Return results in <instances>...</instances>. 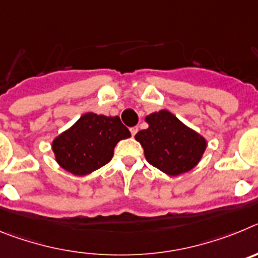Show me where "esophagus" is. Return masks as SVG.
I'll return each mask as SVG.
<instances>
[{
    "label": "esophagus",
    "instance_id": "esophagus-1",
    "mask_svg": "<svg viewBox=\"0 0 258 258\" xmlns=\"http://www.w3.org/2000/svg\"><path fill=\"white\" fill-rule=\"evenodd\" d=\"M137 132H138V126H133V127H131V133H132V136H136L137 134Z\"/></svg>",
    "mask_w": 258,
    "mask_h": 258
}]
</instances>
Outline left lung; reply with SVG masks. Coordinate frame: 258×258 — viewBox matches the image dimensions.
I'll list each match as a JSON object with an SVG mask.
<instances>
[{
  "instance_id": "obj_1",
  "label": "left lung",
  "mask_w": 258,
  "mask_h": 258,
  "mask_svg": "<svg viewBox=\"0 0 258 258\" xmlns=\"http://www.w3.org/2000/svg\"><path fill=\"white\" fill-rule=\"evenodd\" d=\"M147 129L138 132L136 140L145 151L146 160L168 175L190 172L202 160L207 140L188 127L168 109L146 116Z\"/></svg>"
}]
</instances>
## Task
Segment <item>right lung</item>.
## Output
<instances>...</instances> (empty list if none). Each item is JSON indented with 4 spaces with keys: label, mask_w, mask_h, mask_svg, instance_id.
<instances>
[{
    "label": "right lung",
    "mask_w": 258,
    "mask_h": 258,
    "mask_svg": "<svg viewBox=\"0 0 258 258\" xmlns=\"http://www.w3.org/2000/svg\"><path fill=\"white\" fill-rule=\"evenodd\" d=\"M129 137L131 132L118 116L86 112L54 138L51 149L60 168L75 175H86L106 165L115 146Z\"/></svg>",
    "instance_id": "add662e5"
}]
</instances>
